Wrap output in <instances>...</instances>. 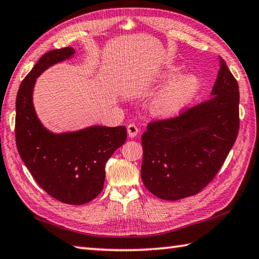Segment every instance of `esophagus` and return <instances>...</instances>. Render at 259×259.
Wrapping results in <instances>:
<instances>
[{"mask_svg": "<svg viewBox=\"0 0 259 259\" xmlns=\"http://www.w3.org/2000/svg\"><path fill=\"white\" fill-rule=\"evenodd\" d=\"M126 130H128V135H129V137H131V138H135L139 133V128L135 124H129L128 126H126Z\"/></svg>", "mask_w": 259, "mask_h": 259, "instance_id": "obj_1", "label": "esophagus"}]
</instances>
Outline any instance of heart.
<instances>
[{
    "label": "heart",
    "instance_id": "obj_1",
    "mask_svg": "<svg viewBox=\"0 0 259 259\" xmlns=\"http://www.w3.org/2000/svg\"><path fill=\"white\" fill-rule=\"evenodd\" d=\"M181 73L180 67H173L164 73L163 80H170ZM200 81L195 74H185L168 82L153 98L150 109L157 116L170 117L180 113L199 92Z\"/></svg>",
    "mask_w": 259,
    "mask_h": 259
}]
</instances>
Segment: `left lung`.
<instances>
[{"label": "left lung", "mask_w": 259, "mask_h": 259, "mask_svg": "<svg viewBox=\"0 0 259 259\" xmlns=\"http://www.w3.org/2000/svg\"><path fill=\"white\" fill-rule=\"evenodd\" d=\"M211 97L178 116L148 123L142 136V179L158 198L198 194L223 165L239 133V86L220 56Z\"/></svg>", "instance_id": "left-lung-1"}]
</instances>
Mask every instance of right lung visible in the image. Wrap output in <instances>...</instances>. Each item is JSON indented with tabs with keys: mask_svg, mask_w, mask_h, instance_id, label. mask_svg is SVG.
<instances>
[{
	"mask_svg": "<svg viewBox=\"0 0 259 259\" xmlns=\"http://www.w3.org/2000/svg\"><path fill=\"white\" fill-rule=\"evenodd\" d=\"M73 54L72 48L48 52L22 80L16 101V143L19 155L41 189L61 203L82 205L102 191L105 164L124 144L126 129L124 125H94L55 135L40 123L32 105L36 78Z\"/></svg>",
	"mask_w": 259,
	"mask_h": 259,
	"instance_id": "add662e5",
	"label": "right lung"
}]
</instances>
